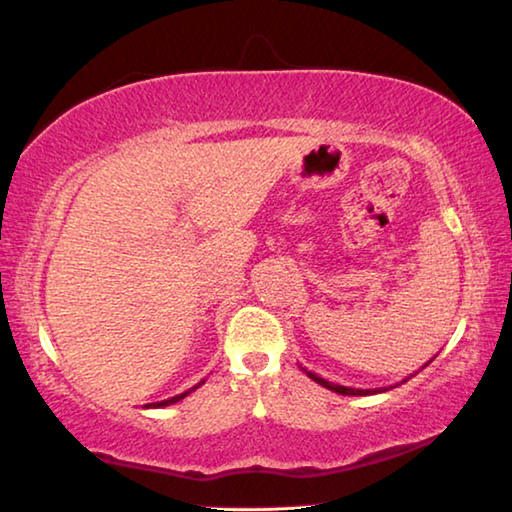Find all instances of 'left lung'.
Segmentation results:
<instances>
[{"instance_id": "obj_1", "label": "left lung", "mask_w": 512, "mask_h": 512, "mask_svg": "<svg viewBox=\"0 0 512 512\" xmlns=\"http://www.w3.org/2000/svg\"><path fill=\"white\" fill-rule=\"evenodd\" d=\"M433 361V359H431ZM431 361H427L424 363V366H429ZM422 366V368H424ZM302 368V366H300ZM302 372H307V377L309 379H314L316 384H320V386H325L327 391H334V393H339V395H375V393H384V391H388V388L384 386V388H350V386H341V384H334V381H327V379H323V377H318L316 372H311V370H307V368H302ZM411 377H406L404 381H409ZM393 388V386H391Z\"/></svg>"}]
</instances>
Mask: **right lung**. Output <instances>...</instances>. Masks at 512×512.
<instances>
[{"label":"right lung","instance_id":"obj_1","mask_svg":"<svg viewBox=\"0 0 512 512\" xmlns=\"http://www.w3.org/2000/svg\"><path fill=\"white\" fill-rule=\"evenodd\" d=\"M201 384H205V381H198V384L194 386V388H189V391H185V393H180V395H176V397H169V400H162V402H153V404H146V409H160V406H169V404H176V402H180V400H185V397L192 393V391H196L198 386Z\"/></svg>","mask_w":512,"mask_h":512}]
</instances>
